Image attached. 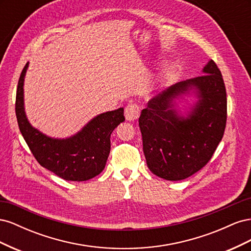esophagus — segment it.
Here are the masks:
<instances>
[{
    "instance_id": "esophagus-1",
    "label": "esophagus",
    "mask_w": 251,
    "mask_h": 251,
    "mask_svg": "<svg viewBox=\"0 0 251 251\" xmlns=\"http://www.w3.org/2000/svg\"><path fill=\"white\" fill-rule=\"evenodd\" d=\"M125 116L127 121L137 120L139 117V108L136 104H127L125 110Z\"/></svg>"
}]
</instances>
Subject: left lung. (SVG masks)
Segmentation results:
<instances>
[{
  "label": "left lung",
  "mask_w": 251,
  "mask_h": 251,
  "mask_svg": "<svg viewBox=\"0 0 251 251\" xmlns=\"http://www.w3.org/2000/svg\"><path fill=\"white\" fill-rule=\"evenodd\" d=\"M203 75L180 81L149 100L141 111L139 127L150 171L170 181L188 178L214 155L225 131L226 89L221 71L210 59ZM195 94L196 103L181 116L176 99Z\"/></svg>",
  "instance_id": "1"
}]
</instances>
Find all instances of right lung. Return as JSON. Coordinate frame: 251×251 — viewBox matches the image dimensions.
<instances>
[{
	"label": "right lung",
	"mask_w": 251,
	"mask_h": 251,
	"mask_svg": "<svg viewBox=\"0 0 251 251\" xmlns=\"http://www.w3.org/2000/svg\"><path fill=\"white\" fill-rule=\"evenodd\" d=\"M29 63L18 83L16 114L20 131L43 168L68 181H87L100 175L111 150V134L125 121L124 108L101 113L67 138H53L29 123L24 107V80Z\"/></svg>",
	"instance_id": "add662e5"
}]
</instances>
